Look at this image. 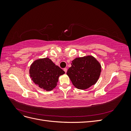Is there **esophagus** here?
<instances>
[{
  "label": "esophagus",
  "instance_id": "34e87169",
  "mask_svg": "<svg viewBox=\"0 0 131 131\" xmlns=\"http://www.w3.org/2000/svg\"><path fill=\"white\" fill-rule=\"evenodd\" d=\"M63 70H64V72H65V73H66L67 72V68H64V69H63Z\"/></svg>",
  "mask_w": 131,
  "mask_h": 131
}]
</instances>
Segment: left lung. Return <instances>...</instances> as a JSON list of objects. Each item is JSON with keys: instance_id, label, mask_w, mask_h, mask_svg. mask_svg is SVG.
Returning <instances> with one entry per match:
<instances>
[{"instance_id": "1", "label": "left lung", "mask_w": 131, "mask_h": 131, "mask_svg": "<svg viewBox=\"0 0 131 131\" xmlns=\"http://www.w3.org/2000/svg\"><path fill=\"white\" fill-rule=\"evenodd\" d=\"M72 62L67 74L75 88L84 90L96 84L102 68L96 58L88 55L75 58Z\"/></svg>"}]
</instances>
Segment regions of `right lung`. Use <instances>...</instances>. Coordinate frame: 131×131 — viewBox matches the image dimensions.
Masks as SVG:
<instances>
[{
    "label": "right lung",
    "mask_w": 131,
    "mask_h": 131,
    "mask_svg": "<svg viewBox=\"0 0 131 131\" xmlns=\"http://www.w3.org/2000/svg\"><path fill=\"white\" fill-rule=\"evenodd\" d=\"M29 72L34 84L46 91L56 88L59 77L65 73L48 57L35 60L30 66Z\"/></svg>",
    "instance_id": "right-lung-1"
}]
</instances>
